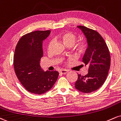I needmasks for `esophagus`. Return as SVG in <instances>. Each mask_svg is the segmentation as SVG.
<instances>
[{"label": "esophagus", "mask_w": 121, "mask_h": 121, "mask_svg": "<svg viewBox=\"0 0 121 121\" xmlns=\"http://www.w3.org/2000/svg\"><path fill=\"white\" fill-rule=\"evenodd\" d=\"M67 73H68V70H61L60 71V73L61 74H66Z\"/></svg>", "instance_id": "esophagus-1"}]
</instances>
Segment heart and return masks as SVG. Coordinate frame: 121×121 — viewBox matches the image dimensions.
I'll return each mask as SVG.
<instances>
[{
    "instance_id": "b5f03b06",
    "label": "heart",
    "mask_w": 121,
    "mask_h": 121,
    "mask_svg": "<svg viewBox=\"0 0 121 121\" xmlns=\"http://www.w3.org/2000/svg\"><path fill=\"white\" fill-rule=\"evenodd\" d=\"M57 38L60 39L66 46L68 45H73L74 44L75 40H76L77 37L72 32L65 31L64 33H61L57 36ZM51 42H49L48 44V48L50 47ZM87 47L86 43L84 42H81L78 44L76 47V50L78 53H82L85 51Z\"/></svg>"
}]
</instances>
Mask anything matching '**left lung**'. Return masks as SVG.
Returning <instances> with one entry per match:
<instances>
[{"mask_svg":"<svg viewBox=\"0 0 121 121\" xmlns=\"http://www.w3.org/2000/svg\"><path fill=\"white\" fill-rule=\"evenodd\" d=\"M87 39L88 47L83 62L88 66V73L78 74L75 87L84 93H90L98 90L104 84L109 70L110 56L105 42L98 32L83 26H78Z\"/></svg>","mask_w":121,"mask_h":121,"instance_id":"obj_1","label":"left lung"}]
</instances>
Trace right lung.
<instances>
[{"label":"right lung","instance_id":"obj_1","mask_svg":"<svg viewBox=\"0 0 121 121\" xmlns=\"http://www.w3.org/2000/svg\"><path fill=\"white\" fill-rule=\"evenodd\" d=\"M50 33V30H38L27 33L20 39L16 47L13 57L16 74L25 89L32 94L47 92L59 76L57 71L44 72L40 65L43 56L42 43Z\"/></svg>","mask_w":121,"mask_h":121}]
</instances>
